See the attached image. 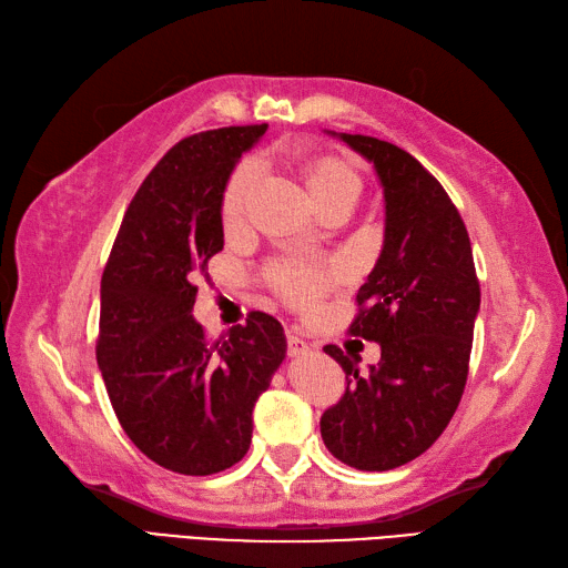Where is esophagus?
I'll return each instance as SVG.
<instances>
[{
    "instance_id": "1",
    "label": "esophagus",
    "mask_w": 568,
    "mask_h": 568,
    "mask_svg": "<svg viewBox=\"0 0 568 568\" xmlns=\"http://www.w3.org/2000/svg\"><path fill=\"white\" fill-rule=\"evenodd\" d=\"M286 347H288V356H292V358L311 354V344L303 342V339L296 337V335H288V337H286Z\"/></svg>"
}]
</instances>
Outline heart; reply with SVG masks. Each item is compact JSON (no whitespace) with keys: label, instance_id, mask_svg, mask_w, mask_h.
Returning a JSON list of instances; mask_svg holds the SVG:
<instances>
[{"label":"heart","instance_id":"b5f03b06","mask_svg":"<svg viewBox=\"0 0 568 568\" xmlns=\"http://www.w3.org/2000/svg\"><path fill=\"white\" fill-rule=\"evenodd\" d=\"M257 169L253 161H243L236 171H233L226 192H224V212L226 224H236L243 216L245 204L251 200V192L255 187ZM301 180L306 187V195L311 202L325 204L332 200H358L364 190V180L349 161L339 156H315L301 163ZM272 280L276 288L284 294L286 301H292L294 306H311V303L325 292L329 282L327 272L321 270H306V267H276L272 272Z\"/></svg>","mask_w":568,"mask_h":568}]
</instances>
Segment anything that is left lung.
Returning a JSON list of instances; mask_svg holds the SVG:
<instances>
[{"label":"left lung","instance_id":"8db88e82","mask_svg":"<svg viewBox=\"0 0 568 568\" xmlns=\"http://www.w3.org/2000/svg\"><path fill=\"white\" fill-rule=\"evenodd\" d=\"M327 134L373 163L385 231L349 327L381 344V362L358 376L356 362L327 344L325 354L347 373V390L325 409L321 434L344 465L385 473L432 448L460 405L479 282L458 210L417 159L376 136Z\"/></svg>","mask_w":568,"mask_h":568}]
</instances>
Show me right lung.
Instances as JSON below:
<instances>
[{
  "instance_id": "1",
  "label": "right lung",
  "mask_w": 568,
  "mask_h": 568,
  "mask_svg": "<svg viewBox=\"0 0 568 568\" xmlns=\"http://www.w3.org/2000/svg\"><path fill=\"white\" fill-rule=\"evenodd\" d=\"M267 124L221 128L178 142L124 212L101 280L95 358L118 422L149 460L204 477L251 448L253 407L286 356L267 313L210 342L192 315L221 247V204L239 159Z\"/></svg>"
}]
</instances>
